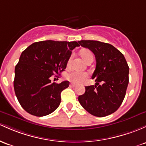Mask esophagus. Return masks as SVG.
Wrapping results in <instances>:
<instances>
[{
    "instance_id": "esophagus-1",
    "label": "esophagus",
    "mask_w": 146,
    "mask_h": 146,
    "mask_svg": "<svg viewBox=\"0 0 146 146\" xmlns=\"http://www.w3.org/2000/svg\"><path fill=\"white\" fill-rule=\"evenodd\" d=\"M70 86H72V87H76L77 85H76V84H70Z\"/></svg>"
}]
</instances>
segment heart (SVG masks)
Returning <instances> with one entry per match:
<instances>
[{"label": "heart", "instance_id": "heart-1", "mask_svg": "<svg viewBox=\"0 0 146 146\" xmlns=\"http://www.w3.org/2000/svg\"><path fill=\"white\" fill-rule=\"evenodd\" d=\"M80 55L84 60H86L89 56L93 55L92 52H91L88 49H82L80 51ZM70 62V57L68 61L67 65L69 66ZM88 73L86 72H81V71H73L70 73L68 76V79L72 82L75 83V84H80V83L83 82L87 78Z\"/></svg>", "mask_w": 146, "mask_h": 146}]
</instances>
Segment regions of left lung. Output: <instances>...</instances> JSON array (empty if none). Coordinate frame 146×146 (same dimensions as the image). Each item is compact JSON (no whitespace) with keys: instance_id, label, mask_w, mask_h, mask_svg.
<instances>
[{"instance_id":"8db88e82","label":"left lung","mask_w":146,"mask_h":146,"mask_svg":"<svg viewBox=\"0 0 146 146\" xmlns=\"http://www.w3.org/2000/svg\"><path fill=\"white\" fill-rule=\"evenodd\" d=\"M96 57V66L92 75L95 85L85 86L78 100L84 110L98 117L113 113L122 104L129 83V66L124 55L114 46L94 40L78 41ZM101 82L102 85H99Z\"/></svg>"}]
</instances>
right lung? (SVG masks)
Instances as JSON below:
<instances>
[{
    "label": "right lung",
    "mask_w": 146,
    "mask_h": 146,
    "mask_svg": "<svg viewBox=\"0 0 146 146\" xmlns=\"http://www.w3.org/2000/svg\"><path fill=\"white\" fill-rule=\"evenodd\" d=\"M77 41H39L22 52L15 67L14 88L19 103L33 116L53 112L61 102V93L69 82H51L54 74L64 71Z\"/></svg>",
    "instance_id": "obj_1"
}]
</instances>
